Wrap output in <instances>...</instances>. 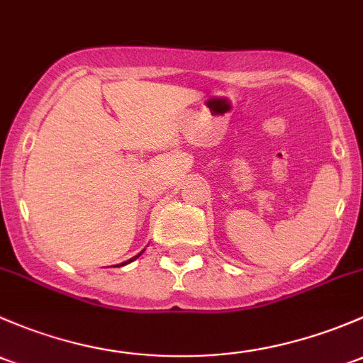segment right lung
Segmentation results:
<instances>
[{
	"label": "right lung",
	"mask_w": 363,
	"mask_h": 363,
	"mask_svg": "<svg viewBox=\"0 0 363 363\" xmlns=\"http://www.w3.org/2000/svg\"><path fill=\"white\" fill-rule=\"evenodd\" d=\"M140 255H141V253H140ZM140 255H136V257H134V259H130V260H129V262H133V260H136V259H138V257H140ZM124 264H127V262H124Z\"/></svg>",
	"instance_id": "obj_1"
}]
</instances>
